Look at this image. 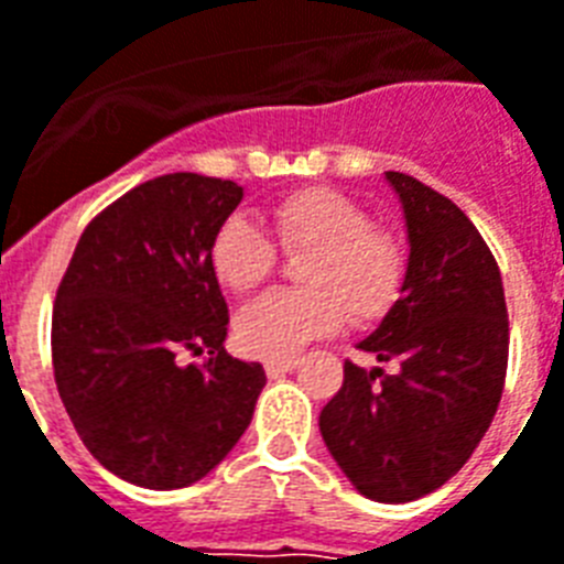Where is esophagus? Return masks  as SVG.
<instances>
[{
  "label": "esophagus",
  "instance_id": "1",
  "mask_svg": "<svg viewBox=\"0 0 564 564\" xmlns=\"http://www.w3.org/2000/svg\"><path fill=\"white\" fill-rule=\"evenodd\" d=\"M295 367H299V358H269L265 360V376L269 378L286 376V372H292Z\"/></svg>",
  "mask_w": 564,
  "mask_h": 564
}]
</instances>
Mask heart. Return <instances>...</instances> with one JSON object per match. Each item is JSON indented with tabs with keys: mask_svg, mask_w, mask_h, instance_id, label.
I'll use <instances>...</instances> for the list:
<instances>
[{
	"mask_svg": "<svg viewBox=\"0 0 564 564\" xmlns=\"http://www.w3.org/2000/svg\"><path fill=\"white\" fill-rule=\"evenodd\" d=\"M274 236L286 253L311 251L301 265L307 290H278L236 319L239 349L290 358L351 316L372 322L397 301L408 272L405 245L372 227L358 200L337 188H301L272 206ZM209 265L230 292L257 290L274 274L278 248L245 215H230L209 245Z\"/></svg>",
	"mask_w": 564,
	"mask_h": 564,
	"instance_id": "b5f03b06",
	"label": "heart"
}]
</instances>
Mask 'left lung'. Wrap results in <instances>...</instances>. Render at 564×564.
Wrapping results in <instances>:
<instances>
[{
    "label": "left lung",
    "mask_w": 564,
    "mask_h": 564,
    "mask_svg": "<svg viewBox=\"0 0 564 564\" xmlns=\"http://www.w3.org/2000/svg\"><path fill=\"white\" fill-rule=\"evenodd\" d=\"M408 230L402 299L358 349L393 364L346 360L322 408V441L367 500L411 502L462 470L488 432L509 364V313L494 253L458 206L387 171Z\"/></svg>",
    "instance_id": "left-lung-1"
}]
</instances>
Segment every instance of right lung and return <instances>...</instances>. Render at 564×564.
<instances>
[{
  "instance_id": "add662e5",
  "label": "right lung",
  "mask_w": 564,
  "mask_h": 564,
  "mask_svg": "<svg viewBox=\"0 0 564 564\" xmlns=\"http://www.w3.org/2000/svg\"><path fill=\"white\" fill-rule=\"evenodd\" d=\"M242 186L148 180L85 227L53 307L58 397L82 444L120 479L174 491L221 464L265 372L225 351L227 301L209 245ZM204 354V365H183Z\"/></svg>"
}]
</instances>
